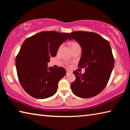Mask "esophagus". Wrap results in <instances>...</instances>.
Listing matches in <instances>:
<instances>
[{
    "label": "esophagus",
    "mask_w": 130,
    "mask_h": 130,
    "mask_svg": "<svg viewBox=\"0 0 130 130\" xmlns=\"http://www.w3.org/2000/svg\"><path fill=\"white\" fill-rule=\"evenodd\" d=\"M72 73V71H70V70H67V74H69V73Z\"/></svg>",
    "instance_id": "1"
}]
</instances>
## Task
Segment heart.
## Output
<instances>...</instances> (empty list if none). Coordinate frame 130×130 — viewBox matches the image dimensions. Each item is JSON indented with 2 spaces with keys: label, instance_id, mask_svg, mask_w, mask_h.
Listing matches in <instances>:
<instances>
[{
  "label": "heart",
  "instance_id": "obj_1",
  "mask_svg": "<svg viewBox=\"0 0 130 130\" xmlns=\"http://www.w3.org/2000/svg\"><path fill=\"white\" fill-rule=\"evenodd\" d=\"M70 47L71 48V49H75V48L77 47H80V46L79 45V43L76 42H72L71 43H70ZM61 48V46L59 47L58 50H60V49Z\"/></svg>",
  "mask_w": 130,
  "mask_h": 130
}]
</instances>
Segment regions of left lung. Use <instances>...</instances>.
Masks as SVG:
<instances>
[{"label": "left lung", "mask_w": 130, "mask_h": 130, "mask_svg": "<svg viewBox=\"0 0 130 130\" xmlns=\"http://www.w3.org/2000/svg\"><path fill=\"white\" fill-rule=\"evenodd\" d=\"M72 39L82 48L78 67L85 68L83 74L73 72L76 80L71 84L72 91L80 98H92L105 88L109 80L114 66L111 46L108 41L94 32H72L69 40Z\"/></svg>", "instance_id": "8db88e82"}]
</instances>
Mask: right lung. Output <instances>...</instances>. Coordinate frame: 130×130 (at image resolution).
Returning <instances> with one entry per match:
<instances>
[{
	"instance_id": "add662e5",
	"label": "right lung",
	"mask_w": 130,
	"mask_h": 130,
	"mask_svg": "<svg viewBox=\"0 0 130 130\" xmlns=\"http://www.w3.org/2000/svg\"><path fill=\"white\" fill-rule=\"evenodd\" d=\"M69 33L45 31L23 42L15 60L17 75L24 90L31 96L43 99L56 93L59 81L67 72L62 67L47 68L51 57Z\"/></svg>"
}]
</instances>
